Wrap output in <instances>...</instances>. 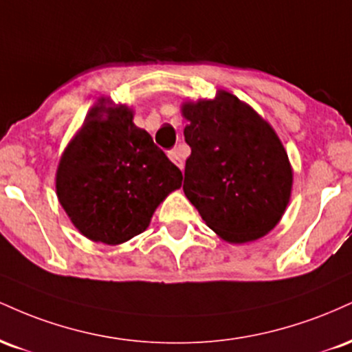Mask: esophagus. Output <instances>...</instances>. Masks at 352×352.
<instances>
[{"label": "esophagus", "instance_id": "1", "mask_svg": "<svg viewBox=\"0 0 352 352\" xmlns=\"http://www.w3.org/2000/svg\"><path fill=\"white\" fill-rule=\"evenodd\" d=\"M168 159H170L172 162L175 164L177 167L180 168V170H184V160L180 159V155H179V151H177V148H173V151L168 152Z\"/></svg>", "mask_w": 352, "mask_h": 352}]
</instances>
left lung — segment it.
Here are the masks:
<instances>
[{
    "label": "left lung",
    "instance_id": "8db88e82",
    "mask_svg": "<svg viewBox=\"0 0 352 352\" xmlns=\"http://www.w3.org/2000/svg\"><path fill=\"white\" fill-rule=\"evenodd\" d=\"M184 135L192 153L184 192L205 223L230 243L276 227L292 197L293 170L276 132L227 91L185 102Z\"/></svg>",
    "mask_w": 352,
    "mask_h": 352
}]
</instances>
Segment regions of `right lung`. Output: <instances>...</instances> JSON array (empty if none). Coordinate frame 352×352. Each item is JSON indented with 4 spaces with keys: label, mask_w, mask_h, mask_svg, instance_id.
I'll return each instance as SVG.
<instances>
[{
    "label": "right lung",
    "mask_w": 352,
    "mask_h": 352,
    "mask_svg": "<svg viewBox=\"0 0 352 352\" xmlns=\"http://www.w3.org/2000/svg\"><path fill=\"white\" fill-rule=\"evenodd\" d=\"M127 106L102 99L64 151L56 193L74 227L92 241L119 245L142 233L182 172L132 122Z\"/></svg>",
    "instance_id": "obj_1"
}]
</instances>
